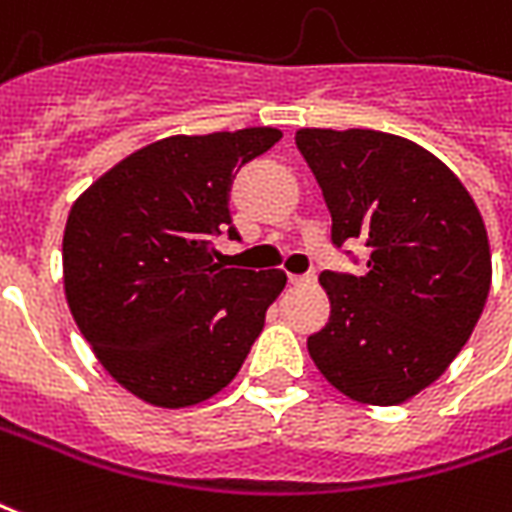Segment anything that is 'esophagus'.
Segmentation results:
<instances>
[{
    "mask_svg": "<svg viewBox=\"0 0 512 512\" xmlns=\"http://www.w3.org/2000/svg\"><path fill=\"white\" fill-rule=\"evenodd\" d=\"M309 282H314V271H309V274H290V285H309Z\"/></svg>",
    "mask_w": 512,
    "mask_h": 512,
    "instance_id": "esophagus-1",
    "label": "esophagus"
}]
</instances>
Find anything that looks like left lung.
I'll use <instances>...</instances> for the list:
<instances>
[{
	"label": "left lung",
	"instance_id": "left-lung-1",
	"mask_svg": "<svg viewBox=\"0 0 512 512\" xmlns=\"http://www.w3.org/2000/svg\"><path fill=\"white\" fill-rule=\"evenodd\" d=\"M295 146L323 189L333 244L363 238L372 252L363 276L320 274L331 317L309 355L344 396L401 404L448 369L486 306L483 217L448 165L399 135L298 130Z\"/></svg>",
	"mask_w": 512,
	"mask_h": 512
}]
</instances>
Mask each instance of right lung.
<instances>
[{"label":"right lung","instance_id":"right-lung-1","mask_svg":"<svg viewBox=\"0 0 512 512\" xmlns=\"http://www.w3.org/2000/svg\"><path fill=\"white\" fill-rule=\"evenodd\" d=\"M282 132L173 135L121 160L75 200L62 241L64 293L105 372L157 407L222 391L285 290V271L217 263L238 238L230 189Z\"/></svg>","mask_w":512,"mask_h":512}]
</instances>
